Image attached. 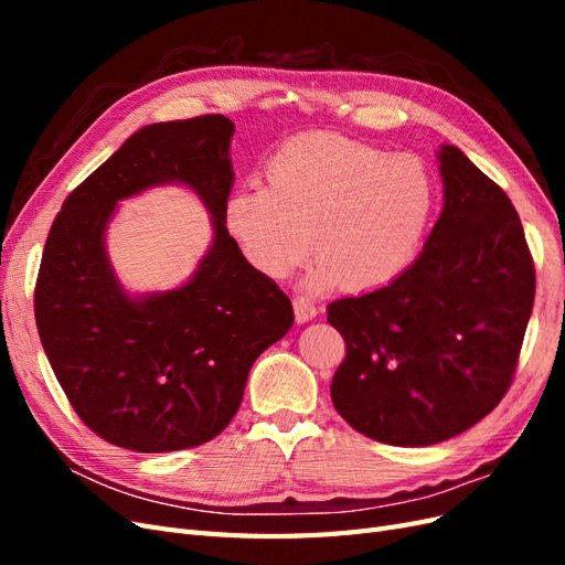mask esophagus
I'll list each match as a JSON object with an SVG mask.
<instances>
[{"label":"esophagus","instance_id":"34e87169","mask_svg":"<svg viewBox=\"0 0 565 565\" xmlns=\"http://www.w3.org/2000/svg\"><path fill=\"white\" fill-rule=\"evenodd\" d=\"M316 316H318V309H316V306H313L311 301H306V299H295V318H297V322H299V324L313 320Z\"/></svg>","mask_w":565,"mask_h":565}]
</instances>
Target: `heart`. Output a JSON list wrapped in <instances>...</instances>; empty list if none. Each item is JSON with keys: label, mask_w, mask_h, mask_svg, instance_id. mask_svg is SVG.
I'll return each mask as SVG.
<instances>
[{"label": "heart", "mask_w": 565, "mask_h": 565, "mask_svg": "<svg viewBox=\"0 0 565 565\" xmlns=\"http://www.w3.org/2000/svg\"><path fill=\"white\" fill-rule=\"evenodd\" d=\"M268 185L226 200V226L245 259L282 280L316 249L306 285L374 289L413 262L436 202L429 167L409 152L334 134L289 141L270 158Z\"/></svg>", "instance_id": "1"}]
</instances>
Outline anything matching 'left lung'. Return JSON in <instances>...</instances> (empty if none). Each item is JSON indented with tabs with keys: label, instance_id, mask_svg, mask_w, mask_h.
<instances>
[{
	"label": "left lung",
	"instance_id": "obj_1",
	"mask_svg": "<svg viewBox=\"0 0 565 565\" xmlns=\"http://www.w3.org/2000/svg\"><path fill=\"white\" fill-rule=\"evenodd\" d=\"M443 212L398 278L332 301L347 341L332 403L355 431L422 448L481 422L502 401L535 299L533 256L502 188L457 146H440Z\"/></svg>",
	"mask_w": 565,
	"mask_h": 565
}]
</instances>
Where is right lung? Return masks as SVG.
Here are the masks:
<instances>
[{
	"label": "right lung",
	"instance_id": "obj_1",
	"mask_svg": "<svg viewBox=\"0 0 565 565\" xmlns=\"http://www.w3.org/2000/svg\"><path fill=\"white\" fill-rule=\"evenodd\" d=\"M224 115L134 131L63 202L35 287L44 353L79 419L113 446L172 452L202 446L241 407L247 374L295 322L282 289L228 235L235 181ZM185 184L213 218V243L183 286L131 296L109 264L116 204Z\"/></svg>",
	"mask_w": 565,
	"mask_h": 565
}]
</instances>
